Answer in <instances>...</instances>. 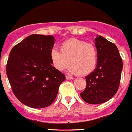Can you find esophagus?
<instances>
[{
    "label": "esophagus",
    "mask_w": 132,
    "mask_h": 132,
    "mask_svg": "<svg viewBox=\"0 0 132 132\" xmlns=\"http://www.w3.org/2000/svg\"><path fill=\"white\" fill-rule=\"evenodd\" d=\"M66 79H73V77H71V76H66Z\"/></svg>",
    "instance_id": "34e87169"
}]
</instances>
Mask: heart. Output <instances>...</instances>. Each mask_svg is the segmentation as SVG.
Segmentation results:
<instances>
[{
    "label": "heart",
    "instance_id": "b5f03b06",
    "mask_svg": "<svg viewBox=\"0 0 132 132\" xmlns=\"http://www.w3.org/2000/svg\"><path fill=\"white\" fill-rule=\"evenodd\" d=\"M53 66L60 71L67 68L70 62L71 73L86 76L92 72L97 63L98 51L94 44L71 38L64 42L60 51L53 48L50 53Z\"/></svg>",
    "mask_w": 132,
    "mask_h": 132
}]
</instances>
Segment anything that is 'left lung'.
<instances>
[{
    "mask_svg": "<svg viewBox=\"0 0 132 132\" xmlns=\"http://www.w3.org/2000/svg\"><path fill=\"white\" fill-rule=\"evenodd\" d=\"M98 51L96 68L86 77V87L80 94L89 104L104 103L117 93L119 87L122 59L115 44L101 36L94 39Z\"/></svg>",
    "mask_w": 132,
    "mask_h": 132,
    "instance_id": "8db88e82",
    "label": "left lung"
}]
</instances>
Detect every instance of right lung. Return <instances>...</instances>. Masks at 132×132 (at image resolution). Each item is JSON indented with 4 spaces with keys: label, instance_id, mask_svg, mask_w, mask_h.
<instances>
[{
    "label": "right lung",
    "instance_id": "right-lung-1",
    "mask_svg": "<svg viewBox=\"0 0 132 132\" xmlns=\"http://www.w3.org/2000/svg\"><path fill=\"white\" fill-rule=\"evenodd\" d=\"M54 38L32 34L9 53L6 71L13 92L23 104L44 108L53 103L65 76L51 65Z\"/></svg>",
    "mask_w": 132,
    "mask_h": 132
}]
</instances>
